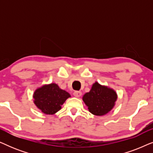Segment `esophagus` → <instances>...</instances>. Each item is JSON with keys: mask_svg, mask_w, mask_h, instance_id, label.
<instances>
[{"mask_svg": "<svg viewBox=\"0 0 153 153\" xmlns=\"http://www.w3.org/2000/svg\"><path fill=\"white\" fill-rule=\"evenodd\" d=\"M74 95L75 96V97H80V96L81 95V91H74Z\"/></svg>", "mask_w": 153, "mask_h": 153, "instance_id": "obj_1", "label": "esophagus"}]
</instances>
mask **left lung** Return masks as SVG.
Masks as SVG:
<instances>
[{
    "label": "left lung",
    "mask_w": 153,
    "mask_h": 153,
    "mask_svg": "<svg viewBox=\"0 0 153 153\" xmlns=\"http://www.w3.org/2000/svg\"><path fill=\"white\" fill-rule=\"evenodd\" d=\"M116 99V93L114 90L102 86L97 82L94 83L89 93L83 97L89 111L95 116H103L110 111Z\"/></svg>",
    "instance_id": "1"
}]
</instances>
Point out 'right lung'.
Returning a JSON list of instances; mask_svg holds the SVG:
<instances>
[{"label": "right lung", "instance_id": "1", "mask_svg": "<svg viewBox=\"0 0 153 153\" xmlns=\"http://www.w3.org/2000/svg\"><path fill=\"white\" fill-rule=\"evenodd\" d=\"M70 95L60 89L56 83L43 85L35 91L33 98L34 103L44 114H54L58 111L61 106Z\"/></svg>", "mask_w": 153, "mask_h": 153}]
</instances>
